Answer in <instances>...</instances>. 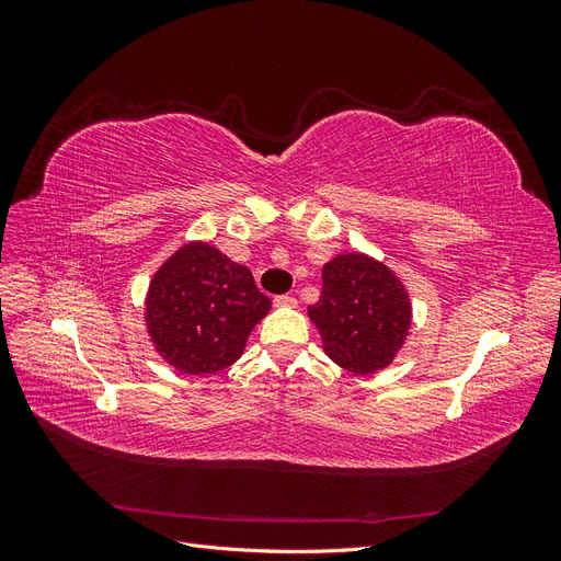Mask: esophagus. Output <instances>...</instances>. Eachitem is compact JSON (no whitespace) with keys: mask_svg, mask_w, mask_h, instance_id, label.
<instances>
[{"mask_svg":"<svg viewBox=\"0 0 561 561\" xmlns=\"http://www.w3.org/2000/svg\"><path fill=\"white\" fill-rule=\"evenodd\" d=\"M274 307H278V309H295L297 307V299L290 297V295H280V297L274 299Z\"/></svg>","mask_w":561,"mask_h":561,"instance_id":"obj_1","label":"esophagus"}]
</instances>
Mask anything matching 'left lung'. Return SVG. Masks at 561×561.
I'll list each match as a JSON object with an SVG mask.
<instances>
[{"label": "left lung", "mask_w": 561, "mask_h": 561, "mask_svg": "<svg viewBox=\"0 0 561 561\" xmlns=\"http://www.w3.org/2000/svg\"><path fill=\"white\" fill-rule=\"evenodd\" d=\"M322 348L339 367L371 375L393 363L412 325V301L383 262L363 252L322 266L320 299L309 307Z\"/></svg>", "instance_id": "1"}]
</instances>
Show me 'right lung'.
<instances>
[{"label": "right lung", "mask_w": 561, "mask_h": 561, "mask_svg": "<svg viewBox=\"0 0 561 561\" xmlns=\"http://www.w3.org/2000/svg\"><path fill=\"white\" fill-rule=\"evenodd\" d=\"M271 299L250 268L206 241L175 250L149 283L145 322L161 358L184 375H215L241 358Z\"/></svg>", "instance_id": "right-lung-1"}]
</instances>
